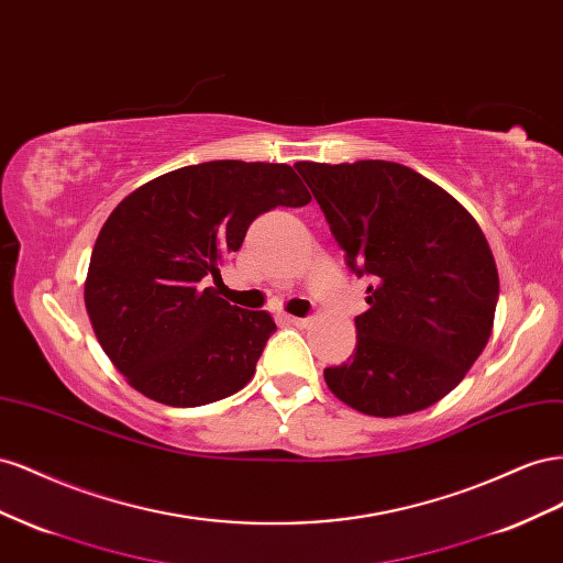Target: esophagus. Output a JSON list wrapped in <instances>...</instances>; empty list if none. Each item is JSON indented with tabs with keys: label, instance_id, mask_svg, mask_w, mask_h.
<instances>
[{
	"label": "esophagus",
	"instance_id": "34e87169",
	"mask_svg": "<svg viewBox=\"0 0 563 563\" xmlns=\"http://www.w3.org/2000/svg\"><path fill=\"white\" fill-rule=\"evenodd\" d=\"M287 325H297V328H303V325H309V318H297V316H285L283 318Z\"/></svg>",
	"mask_w": 563,
	"mask_h": 563
}]
</instances>
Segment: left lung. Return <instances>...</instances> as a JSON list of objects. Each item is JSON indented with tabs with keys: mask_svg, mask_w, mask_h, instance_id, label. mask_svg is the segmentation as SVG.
I'll use <instances>...</instances> for the list:
<instances>
[{
	"mask_svg": "<svg viewBox=\"0 0 563 563\" xmlns=\"http://www.w3.org/2000/svg\"><path fill=\"white\" fill-rule=\"evenodd\" d=\"M344 262L367 285L356 349L325 367L358 412L396 417L451 394L486 349L500 280L474 217L415 169L387 159L297 163Z\"/></svg>",
	"mask_w": 563,
	"mask_h": 563,
	"instance_id": "obj_1",
	"label": "left lung"
}]
</instances>
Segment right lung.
Here are the masks:
<instances>
[{"mask_svg": "<svg viewBox=\"0 0 563 563\" xmlns=\"http://www.w3.org/2000/svg\"><path fill=\"white\" fill-rule=\"evenodd\" d=\"M307 202L290 165L212 159L157 176L112 210L85 303L106 356L136 391L198 408L245 387L276 323L205 285L256 217Z\"/></svg>", "mask_w": 563, "mask_h": 563, "instance_id": "add662e5", "label": "right lung"}]
</instances>
